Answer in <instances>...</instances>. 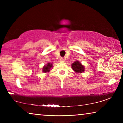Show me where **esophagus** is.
<instances>
[{
    "label": "esophagus",
    "mask_w": 123,
    "mask_h": 123,
    "mask_svg": "<svg viewBox=\"0 0 123 123\" xmlns=\"http://www.w3.org/2000/svg\"><path fill=\"white\" fill-rule=\"evenodd\" d=\"M60 61L61 62H64V59H63V58H60Z\"/></svg>",
    "instance_id": "esophagus-1"
}]
</instances>
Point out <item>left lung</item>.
<instances>
[{
	"label": "left lung",
	"mask_w": 123,
	"mask_h": 123,
	"mask_svg": "<svg viewBox=\"0 0 123 123\" xmlns=\"http://www.w3.org/2000/svg\"><path fill=\"white\" fill-rule=\"evenodd\" d=\"M72 68L76 73H82L85 72V67L79 61H75L72 64Z\"/></svg>",
	"instance_id": "obj_1"
}]
</instances>
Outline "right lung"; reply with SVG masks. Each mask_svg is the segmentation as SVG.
I'll return each instance as SVG.
<instances>
[{
	"label": "right lung",
	"instance_id": "obj_1",
	"mask_svg": "<svg viewBox=\"0 0 123 123\" xmlns=\"http://www.w3.org/2000/svg\"><path fill=\"white\" fill-rule=\"evenodd\" d=\"M53 64L51 63H48L46 65H44L43 66V67L42 68V72L43 73H49L50 70L51 68H53Z\"/></svg>",
	"mask_w": 123,
	"mask_h": 123
}]
</instances>
